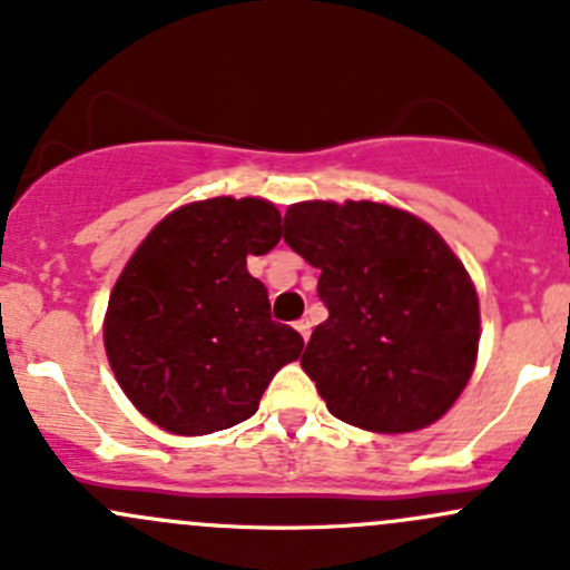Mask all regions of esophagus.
Instances as JSON below:
<instances>
[{"label": "esophagus", "instance_id": "obj_1", "mask_svg": "<svg viewBox=\"0 0 570 570\" xmlns=\"http://www.w3.org/2000/svg\"><path fill=\"white\" fill-rule=\"evenodd\" d=\"M295 331L301 333L303 342H308V336H312V322H308V320H297L295 322Z\"/></svg>", "mask_w": 570, "mask_h": 570}]
</instances>
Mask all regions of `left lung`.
Segmentation results:
<instances>
[{
    "instance_id": "left-lung-1",
    "label": "left lung",
    "mask_w": 570,
    "mask_h": 570,
    "mask_svg": "<svg viewBox=\"0 0 570 570\" xmlns=\"http://www.w3.org/2000/svg\"><path fill=\"white\" fill-rule=\"evenodd\" d=\"M284 243L320 269L327 320L301 366L327 411L372 433L439 422L474 372L480 301L435 228L375 200H303Z\"/></svg>"
}]
</instances>
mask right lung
<instances>
[{"label": "right lung", "mask_w": 570, "mask_h": 570, "mask_svg": "<svg viewBox=\"0 0 570 570\" xmlns=\"http://www.w3.org/2000/svg\"><path fill=\"white\" fill-rule=\"evenodd\" d=\"M281 215L264 198L195 200L131 253L109 295L105 350L131 405L174 435H206L256 413L303 336L269 317L248 256L273 250Z\"/></svg>", "instance_id": "1"}]
</instances>
